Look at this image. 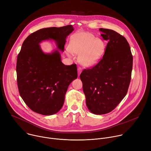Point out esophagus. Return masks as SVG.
Here are the masks:
<instances>
[{
  "label": "esophagus",
  "instance_id": "esophagus-1",
  "mask_svg": "<svg viewBox=\"0 0 151 151\" xmlns=\"http://www.w3.org/2000/svg\"><path fill=\"white\" fill-rule=\"evenodd\" d=\"M82 72V69L81 68H78V76L80 75V74Z\"/></svg>",
  "mask_w": 151,
  "mask_h": 151
}]
</instances>
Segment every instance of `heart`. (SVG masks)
Masks as SVG:
<instances>
[{
    "mask_svg": "<svg viewBox=\"0 0 151 151\" xmlns=\"http://www.w3.org/2000/svg\"><path fill=\"white\" fill-rule=\"evenodd\" d=\"M106 50L105 42L91 33L78 32L70 37L68 50L78 55L79 63L85 67L93 66L100 60ZM68 55L70 56L69 52Z\"/></svg>",
    "mask_w": 151,
    "mask_h": 151,
    "instance_id": "obj_1",
    "label": "heart"
}]
</instances>
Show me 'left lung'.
I'll list each match as a JSON object with an SVG mask.
<instances>
[{
    "instance_id": "8db88e82",
    "label": "left lung",
    "mask_w": 151,
    "mask_h": 151,
    "mask_svg": "<svg viewBox=\"0 0 151 151\" xmlns=\"http://www.w3.org/2000/svg\"><path fill=\"white\" fill-rule=\"evenodd\" d=\"M108 40L104 54L80 75L88 110L95 115L112 111L126 96L131 81L133 56L126 39L114 30L100 29Z\"/></svg>"
}]
</instances>
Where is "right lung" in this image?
Wrapping results in <instances>:
<instances>
[{
	"label": "right lung",
	"mask_w": 151,
	"mask_h": 151,
	"mask_svg": "<svg viewBox=\"0 0 151 151\" xmlns=\"http://www.w3.org/2000/svg\"><path fill=\"white\" fill-rule=\"evenodd\" d=\"M73 30L72 25L42 29L30 34L23 43L17 61L18 91L36 113H57L64 104L69 85L78 77L76 64L64 65L59 51H64L66 39ZM49 40L55 41L58 50L45 53L39 44Z\"/></svg>",
	"instance_id": "obj_1"
}]
</instances>
